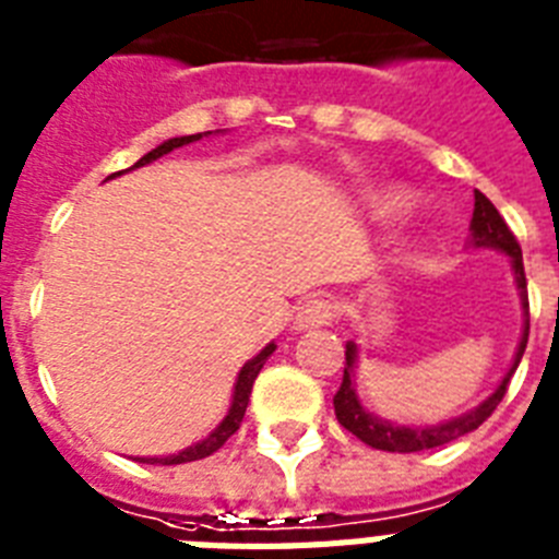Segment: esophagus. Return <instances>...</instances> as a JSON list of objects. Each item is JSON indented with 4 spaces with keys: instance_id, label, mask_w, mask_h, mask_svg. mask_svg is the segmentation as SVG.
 <instances>
[{
    "instance_id": "obj_1",
    "label": "esophagus",
    "mask_w": 559,
    "mask_h": 559,
    "mask_svg": "<svg viewBox=\"0 0 559 559\" xmlns=\"http://www.w3.org/2000/svg\"><path fill=\"white\" fill-rule=\"evenodd\" d=\"M334 317H336V306L331 302V299L311 297L297 308V317H294V331L322 329V325H329Z\"/></svg>"
}]
</instances>
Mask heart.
I'll return each instance as SVG.
<instances>
[{"mask_svg":"<svg viewBox=\"0 0 559 559\" xmlns=\"http://www.w3.org/2000/svg\"><path fill=\"white\" fill-rule=\"evenodd\" d=\"M412 207V193L408 191H400V188H394V191H385L382 197H377L373 200V211L380 216H400L405 214Z\"/></svg>","mask_w":559,"mask_h":559,"instance_id":"obj_1","label":"heart"}]
</instances>
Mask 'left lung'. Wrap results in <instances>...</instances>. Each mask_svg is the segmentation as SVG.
Returning <instances> with one entry per match:
<instances>
[{
	"label": "left lung",
	"mask_w": 559,
	"mask_h": 559,
	"mask_svg": "<svg viewBox=\"0 0 559 559\" xmlns=\"http://www.w3.org/2000/svg\"><path fill=\"white\" fill-rule=\"evenodd\" d=\"M472 246L474 248H497V251L509 253L511 269H514V280H518L520 299H523L525 311V325L523 336H520L518 354H514V362H511L509 373L502 377L500 385L495 389V394L483 400L477 408H472L468 414H460L454 419H445V423H437V426H396L389 419H380L368 414L359 403L357 389H354V368H357V343L345 345V371H343V385L334 394V414L340 419V426L348 428L357 440H362L371 449L380 451H396V454H412V451H426V449H440L445 442H454L456 437H465L468 431L479 428L486 423L495 408L500 405V400L506 396L509 389L511 373L518 371L520 359H523L525 343H528V290H525V271H523V251H520L518 239L509 230L506 219L500 216L491 200L486 193L474 191V216H472Z\"/></svg>",
	"instance_id": "obj_1"
}]
</instances>
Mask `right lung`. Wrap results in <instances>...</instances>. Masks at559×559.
Instances as JSON below:
<instances>
[{
	"label": "right lung",
	"instance_id": "1",
	"mask_svg": "<svg viewBox=\"0 0 559 559\" xmlns=\"http://www.w3.org/2000/svg\"><path fill=\"white\" fill-rule=\"evenodd\" d=\"M207 133L214 131H205V133H191V136H174V140L163 142V145H156L154 151H147L145 156H142L140 163L133 165V168H140V165H147L154 163V159H159V156L170 154L174 147H182V145H191V142L202 140V136H207ZM122 174V170H119ZM276 352V345L269 343L265 348H262L260 354L253 359H248L246 366H242V371H239L237 377V385H234V396H230V408L228 414H225V419L219 423V426L211 431V435L205 437L202 442H197V445H191V449L179 451V454H170V456H140V463H159V465H179V463H193V460H202V456H211L216 449H223L225 440H228L230 435H237L239 423H242V417H246V408H248V396H251V389H253V380H257V373L262 371V366H265V359L271 357V354Z\"/></svg>",
	"mask_w": 559,
	"mask_h": 559
}]
</instances>
